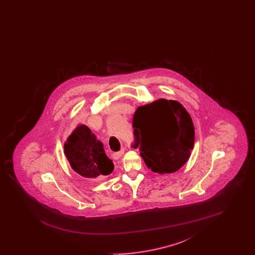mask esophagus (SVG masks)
I'll list each match as a JSON object with an SVG mask.
<instances>
[{"label": "esophagus", "instance_id": "34e87169", "mask_svg": "<svg viewBox=\"0 0 255 255\" xmlns=\"http://www.w3.org/2000/svg\"><path fill=\"white\" fill-rule=\"evenodd\" d=\"M124 152H125V147H122L121 151L114 153V154H113V156H114V158H120L122 157V155L124 154Z\"/></svg>", "mask_w": 255, "mask_h": 255}]
</instances>
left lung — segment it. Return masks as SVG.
<instances>
[{
  "label": "left lung",
  "mask_w": 255,
  "mask_h": 255,
  "mask_svg": "<svg viewBox=\"0 0 255 255\" xmlns=\"http://www.w3.org/2000/svg\"><path fill=\"white\" fill-rule=\"evenodd\" d=\"M133 148H138L148 168L173 173L189 158L194 145V125L182 104L158 99L138 107L133 115Z\"/></svg>",
  "instance_id": "8db88e82"
}]
</instances>
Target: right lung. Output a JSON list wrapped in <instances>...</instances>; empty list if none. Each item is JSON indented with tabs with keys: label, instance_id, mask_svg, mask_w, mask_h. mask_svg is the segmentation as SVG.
Segmentation results:
<instances>
[{
	"label": "right lung",
	"instance_id": "1",
	"mask_svg": "<svg viewBox=\"0 0 255 255\" xmlns=\"http://www.w3.org/2000/svg\"><path fill=\"white\" fill-rule=\"evenodd\" d=\"M64 150L72 168L86 178L106 176L115 168L112 159L104 152L103 144L85 125L73 131Z\"/></svg>",
	"mask_w": 255,
	"mask_h": 255
}]
</instances>
